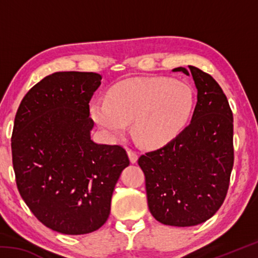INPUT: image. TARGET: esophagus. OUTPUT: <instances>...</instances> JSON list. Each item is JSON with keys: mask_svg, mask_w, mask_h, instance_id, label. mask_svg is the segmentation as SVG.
I'll return each instance as SVG.
<instances>
[{"mask_svg": "<svg viewBox=\"0 0 258 258\" xmlns=\"http://www.w3.org/2000/svg\"><path fill=\"white\" fill-rule=\"evenodd\" d=\"M127 155H128V157H130L131 163H132V164L137 163L138 157H139L137 152H135V151H134V150H132V149H128V150H127Z\"/></svg>", "mask_w": 258, "mask_h": 258, "instance_id": "34e87169", "label": "esophagus"}]
</instances>
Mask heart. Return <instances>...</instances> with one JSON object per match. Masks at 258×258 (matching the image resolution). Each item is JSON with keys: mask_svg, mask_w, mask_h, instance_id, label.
Listing matches in <instances>:
<instances>
[{"mask_svg": "<svg viewBox=\"0 0 258 258\" xmlns=\"http://www.w3.org/2000/svg\"><path fill=\"white\" fill-rule=\"evenodd\" d=\"M194 108V94L185 83L167 78H140L120 82L98 100L91 113L110 134L125 132L132 123L134 138L148 147L171 141L184 127Z\"/></svg>", "mask_w": 258, "mask_h": 258, "instance_id": "obj_1", "label": "heart"}]
</instances>
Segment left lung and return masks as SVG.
<instances>
[{
	"label": "left lung",
	"mask_w": 258,
	"mask_h": 258,
	"mask_svg": "<svg viewBox=\"0 0 258 258\" xmlns=\"http://www.w3.org/2000/svg\"><path fill=\"white\" fill-rule=\"evenodd\" d=\"M189 73L197 87L190 124L159 149L140 156L149 211L166 225L192 226L209 220L228 194L234 161L233 115L221 86L197 67Z\"/></svg>",
	"instance_id": "8db88e82"
}]
</instances>
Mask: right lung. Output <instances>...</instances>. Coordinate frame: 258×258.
I'll list each match as a JSON object with an SVG mask.
<instances>
[{
    "instance_id": "obj_1",
    "label": "right lung",
    "mask_w": 258,
    "mask_h": 258,
    "mask_svg": "<svg viewBox=\"0 0 258 258\" xmlns=\"http://www.w3.org/2000/svg\"><path fill=\"white\" fill-rule=\"evenodd\" d=\"M101 84L95 73L58 72L25 95L11 137L19 194L35 217L56 232L85 234L106 223L111 196L128 156L98 145L90 101Z\"/></svg>"
}]
</instances>
